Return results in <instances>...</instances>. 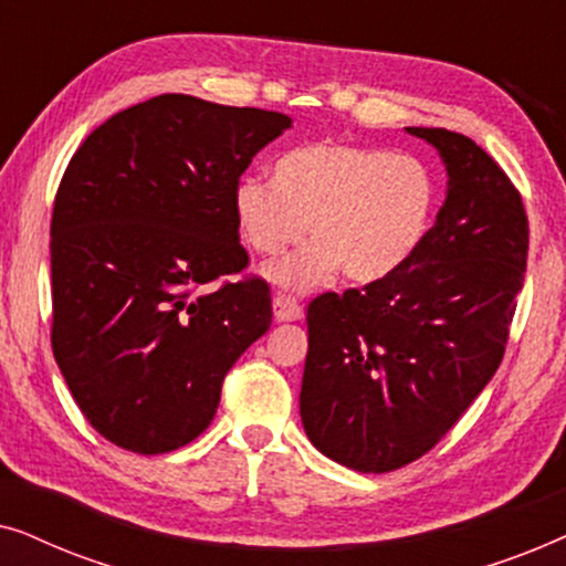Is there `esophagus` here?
Here are the masks:
<instances>
[{
	"label": "esophagus",
	"mask_w": 566,
	"mask_h": 566,
	"mask_svg": "<svg viewBox=\"0 0 566 566\" xmlns=\"http://www.w3.org/2000/svg\"><path fill=\"white\" fill-rule=\"evenodd\" d=\"M273 312H275V322H298L301 316H304V308L296 304V298L285 296V293H275Z\"/></svg>",
	"instance_id": "34e87169"
}]
</instances>
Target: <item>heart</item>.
I'll list each match as a JSON object with an SVG mask.
<instances>
[{
    "label": "heart",
    "instance_id": "b5f03b06",
    "mask_svg": "<svg viewBox=\"0 0 566 566\" xmlns=\"http://www.w3.org/2000/svg\"><path fill=\"white\" fill-rule=\"evenodd\" d=\"M436 180L422 161L378 146L314 142L275 161V180L247 175L234 188L239 234L254 252L304 250L268 268L293 291L314 289L343 268L347 281L389 277L420 250L436 213Z\"/></svg>",
    "mask_w": 566,
    "mask_h": 566
}]
</instances>
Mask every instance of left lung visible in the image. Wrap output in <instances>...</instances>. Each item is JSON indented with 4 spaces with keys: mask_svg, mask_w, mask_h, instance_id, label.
<instances>
[{
    "mask_svg": "<svg viewBox=\"0 0 566 566\" xmlns=\"http://www.w3.org/2000/svg\"><path fill=\"white\" fill-rule=\"evenodd\" d=\"M446 203L420 250L384 281L308 304L301 422L363 474L407 467L459 422L500 368L523 289L528 216L490 154L446 128Z\"/></svg>",
    "mask_w": 566,
    "mask_h": 566,
    "instance_id": "8db88e82",
    "label": "left lung"
}]
</instances>
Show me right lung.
Segmentation results:
<instances>
[{
    "mask_svg": "<svg viewBox=\"0 0 566 566\" xmlns=\"http://www.w3.org/2000/svg\"><path fill=\"white\" fill-rule=\"evenodd\" d=\"M291 118L159 95L92 130L51 219V345L92 428L126 451L188 446L221 384L273 322L247 268L234 188Z\"/></svg>",
    "mask_w": 566,
    "mask_h": 566,
    "instance_id": "1",
    "label": "right lung"
}]
</instances>
